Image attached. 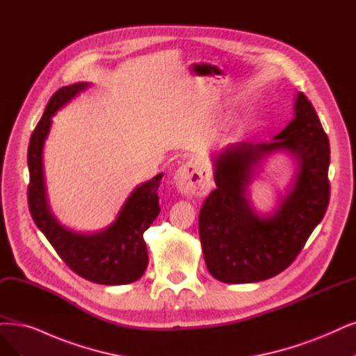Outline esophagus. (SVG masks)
I'll return each mask as SVG.
<instances>
[{
	"label": "esophagus",
	"instance_id": "34e87169",
	"mask_svg": "<svg viewBox=\"0 0 356 356\" xmlns=\"http://www.w3.org/2000/svg\"><path fill=\"white\" fill-rule=\"evenodd\" d=\"M176 188L183 195H205L211 188V179H209L208 170L202 161L192 158L183 165L179 167L175 175Z\"/></svg>",
	"mask_w": 356,
	"mask_h": 356
}]
</instances>
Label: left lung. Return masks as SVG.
<instances>
[{
	"label": "left lung",
	"instance_id": "left-lung-1",
	"mask_svg": "<svg viewBox=\"0 0 356 356\" xmlns=\"http://www.w3.org/2000/svg\"><path fill=\"white\" fill-rule=\"evenodd\" d=\"M289 150L298 158L293 191L277 212L258 218L245 188L266 154ZM330 145L311 101L299 92L295 118L271 142H238L214 158L217 189L200 211L205 264L220 282L239 284L274 277L292 264L330 200Z\"/></svg>",
	"mask_w": 356,
	"mask_h": 356
}]
</instances>
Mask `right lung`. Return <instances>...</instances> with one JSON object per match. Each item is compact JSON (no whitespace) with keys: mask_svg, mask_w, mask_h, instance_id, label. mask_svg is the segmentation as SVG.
Here are the masks:
<instances>
[{"mask_svg":"<svg viewBox=\"0 0 356 356\" xmlns=\"http://www.w3.org/2000/svg\"><path fill=\"white\" fill-rule=\"evenodd\" d=\"M86 88L88 83L82 82L58 89L33 130L28 149L29 211L58 257L76 274L98 284H127L139 280L148 266L143 233L161 211L156 191L163 173L139 185L130 193L113 225L94 234H79L63 227L51 214L45 196L42 148L51 117Z\"/></svg>","mask_w":356,"mask_h":356,"instance_id":"add662e5","label":"right lung"}]
</instances>
